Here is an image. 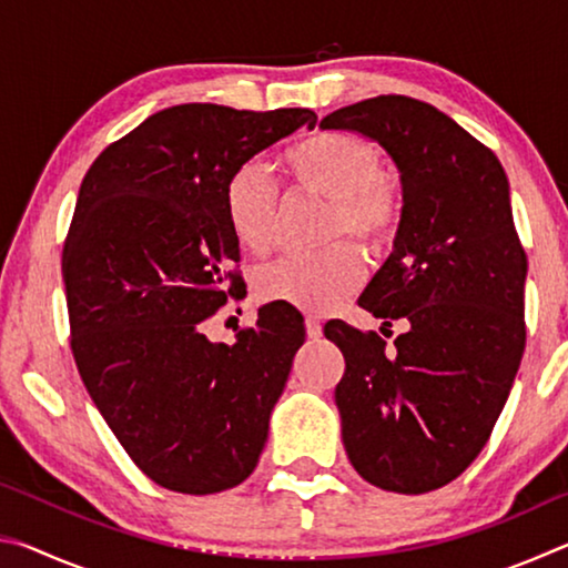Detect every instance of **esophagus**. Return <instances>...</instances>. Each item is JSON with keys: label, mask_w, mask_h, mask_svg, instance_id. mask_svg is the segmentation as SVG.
Returning <instances> with one entry per match:
<instances>
[{"label": "esophagus", "mask_w": 568, "mask_h": 568, "mask_svg": "<svg viewBox=\"0 0 568 568\" xmlns=\"http://www.w3.org/2000/svg\"><path fill=\"white\" fill-rule=\"evenodd\" d=\"M305 333H307V338H311V341H318L321 335H323L321 321L318 318H311V315H307V318H305Z\"/></svg>", "instance_id": "34e87169"}]
</instances>
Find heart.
<instances>
[{
    "label": "heart",
    "mask_w": 568,
    "mask_h": 568,
    "mask_svg": "<svg viewBox=\"0 0 568 568\" xmlns=\"http://www.w3.org/2000/svg\"><path fill=\"white\" fill-rule=\"evenodd\" d=\"M285 168L303 190L333 200L331 237L348 233L368 245L390 237L398 197L383 175L376 148L351 134L318 132L285 152ZM225 220L245 253L271 250L277 223V192L257 162H245L225 182ZM363 281V263L351 245H333L311 257H287L265 267L255 281L263 303L328 313Z\"/></svg>",
    "instance_id": "1"
}]
</instances>
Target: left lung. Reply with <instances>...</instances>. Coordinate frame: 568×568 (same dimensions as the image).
<instances>
[{"label": "left lung", "instance_id": "8db88e82", "mask_svg": "<svg viewBox=\"0 0 568 568\" xmlns=\"http://www.w3.org/2000/svg\"><path fill=\"white\" fill-rule=\"evenodd\" d=\"M323 130L376 142L400 180L393 250L361 295L406 325L388 351L343 321L335 386L343 446L368 484L426 494L464 474L491 436L521 365L526 253L501 162L448 114L383 94L331 112Z\"/></svg>", "mask_w": 568, "mask_h": 568}]
</instances>
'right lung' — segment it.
I'll return each instance as SVG.
<instances>
[{
  "label": "right lung",
  "mask_w": 568,
  "mask_h": 568,
  "mask_svg": "<svg viewBox=\"0 0 568 568\" xmlns=\"http://www.w3.org/2000/svg\"><path fill=\"white\" fill-rule=\"evenodd\" d=\"M315 112L178 104L92 162L62 253L72 353L90 398L155 484L205 496L261 458L305 343L303 315L267 303L233 345L200 331L243 281L225 220L233 172Z\"/></svg>",
  "instance_id": "right-lung-1"
}]
</instances>
